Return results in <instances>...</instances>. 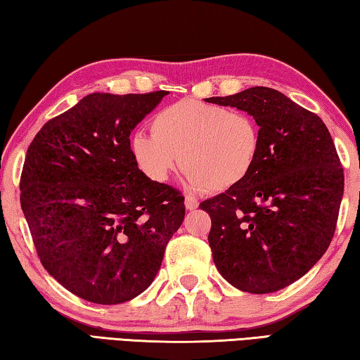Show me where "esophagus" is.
I'll return each instance as SVG.
<instances>
[{"label": "esophagus", "mask_w": 360, "mask_h": 360, "mask_svg": "<svg viewBox=\"0 0 360 360\" xmlns=\"http://www.w3.org/2000/svg\"><path fill=\"white\" fill-rule=\"evenodd\" d=\"M184 203H186V208H187V210H191V211L198 208V200H197V198H193V197H191V195H187L186 200H184Z\"/></svg>", "instance_id": "esophagus-1"}]
</instances>
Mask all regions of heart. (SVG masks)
Wrapping results in <instances>:
<instances>
[{"mask_svg":"<svg viewBox=\"0 0 360 360\" xmlns=\"http://www.w3.org/2000/svg\"><path fill=\"white\" fill-rule=\"evenodd\" d=\"M150 130L130 139L133 160L150 181H167L184 162L193 191H225L257 165L260 131L246 112L186 98L158 111Z\"/></svg>","mask_w":360,"mask_h":360,"instance_id":"obj_1","label":"heart"}]
</instances>
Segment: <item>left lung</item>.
Returning <instances> with one entry per match:
<instances>
[{
  "label": "left lung",
  "instance_id": "8db88e82",
  "mask_svg": "<svg viewBox=\"0 0 360 360\" xmlns=\"http://www.w3.org/2000/svg\"><path fill=\"white\" fill-rule=\"evenodd\" d=\"M251 114L260 127L257 165L205 200L208 243L221 275L249 294L288 288L311 270L333 238L345 174L318 114L268 87L206 100Z\"/></svg>",
  "mask_w": 360,
  "mask_h": 360
}]
</instances>
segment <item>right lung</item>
<instances>
[{
	"instance_id": "add662e5",
	"label": "right lung",
	"mask_w": 360,
	"mask_h": 360,
	"mask_svg": "<svg viewBox=\"0 0 360 360\" xmlns=\"http://www.w3.org/2000/svg\"><path fill=\"white\" fill-rule=\"evenodd\" d=\"M168 92L90 94L30 144L20 205L42 266L87 302L141 294L184 221L178 188L133 160L130 133Z\"/></svg>"
}]
</instances>
